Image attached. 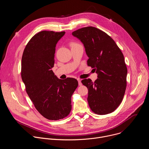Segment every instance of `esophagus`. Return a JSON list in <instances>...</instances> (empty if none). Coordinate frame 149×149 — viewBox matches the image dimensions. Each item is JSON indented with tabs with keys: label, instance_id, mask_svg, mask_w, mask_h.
<instances>
[{
	"label": "esophagus",
	"instance_id": "esophagus-1",
	"mask_svg": "<svg viewBox=\"0 0 149 149\" xmlns=\"http://www.w3.org/2000/svg\"><path fill=\"white\" fill-rule=\"evenodd\" d=\"M77 80H78V85L79 86H82V83H81V80L80 79H79V78H78L77 79Z\"/></svg>",
	"mask_w": 149,
	"mask_h": 149
}]
</instances>
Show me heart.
Here are the masks:
<instances>
[{
  "mask_svg": "<svg viewBox=\"0 0 149 149\" xmlns=\"http://www.w3.org/2000/svg\"><path fill=\"white\" fill-rule=\"evenodd\" d=\"M70 47H71V49H72V48H75V47H77L79 46V45L78 43H77V42H70Z\"/></svg>",
  "mask_w": 149,
  "mask_h": 149,
  "instance_id": "1",
  "label": "heart"
}]
</instances>
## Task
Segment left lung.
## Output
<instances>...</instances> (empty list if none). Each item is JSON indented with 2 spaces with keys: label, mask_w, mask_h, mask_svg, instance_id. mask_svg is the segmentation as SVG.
Returning a JSON list of instances; mask_svg holds the SVG:
<instances>
[{
  "label": "left lung",
  "mask_w": 149,
  "mask_h": 149,
  "mask_svg": "<svg viewBox=\"0 0 149 149\" xmlns=\"http://www.w3.org/2000/svg\"><path fill=\"white\" fill-rule=\"evenodd\" d=\"M72 34L84 44L89 58L87 64L98 74L94 82L90 79L81 81L88 90L91 110L99 115L113 112L126 89L127 68L122 52L109 35L95 27L82 28Z\"/></svg>",
  "instance_id": "8db88e82"
}]
</instances>
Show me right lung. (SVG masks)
<instances>
[{"instance_id": "1", "label": "right lung", "mask_w": 149, "mask_h": 149, "mask_svg": "<svg viewBox=\"0 0 149 149\" xmlns=\"http://www.w3.org/2000/svg\"><path fill=\"white\" fill-rule=\"evenodd\" d=\"M65 33L39 32L28 42L22 57L21 77L26 91L38 112L50 120L62 119L70 114L71 96L78 85L75 78H58L51 70L56 45Z\"/></svg>"}]
</instances>
